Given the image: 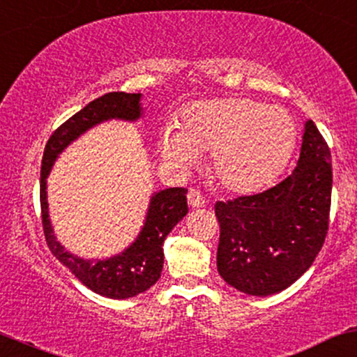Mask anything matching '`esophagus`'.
Here are the masks:
<instances>
[{
	"mask_svg": "<svg viewBox=\"0 0 357 357\" xmlns=\"http://www.w3.org/2000/svg\"><path fill=\"white\" fill-rule=\"evenodd\" d=\"M188 202H189V206L194 207V209H197V207H202L206 204V199L201 196L199 191H196V189H189Z\"/></svg>",
	"mask_w": 357,
	"mask_h": 357,
	"instance_id": "obj_1",
	"label": "esophagus"
}]
</instances>
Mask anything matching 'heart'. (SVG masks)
I'll return each mask as SVG.
<instances>
[{
  "label": "heart",
  "instance_id": "1",
  "mask_svg": "<svg viewBox=\"0 0 357 357\" xmlns=\"http://www.w3.org/2000/svg\"><path fill=\"white\" fill-rule=\"evenodd\" d=\"M181 128L166 126L161 158L189 171L211 153V174L236 194L255 192L282 173L295 146L296 130L285 108L243 97L194 102L181 112Z\"/></svg>",
  "mask_w": 357,
  "mask_h": 357
}]
</instances>
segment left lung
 Wrapping results in <instances>:
<instances>
[{"label":"left lung","instance_id":"1","mask_svg":"<svg viewBox=\"0 0 357 357\" xmlns=\"http://www.w3.org/2000/svg\"><path fill=\"white\" fill-rule=\"evenodd\" d=\"M331 151L311 120L288 178L267 191L215 202L220 225L218 270L252 296L285 290L311 267L328 232Z\"/></svg>","mask_w":357,"mask_h":357}]
</instances>
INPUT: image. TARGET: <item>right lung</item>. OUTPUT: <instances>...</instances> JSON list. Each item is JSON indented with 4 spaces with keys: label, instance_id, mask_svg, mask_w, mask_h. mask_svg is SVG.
Wrapping results in <instances>:
<instances>
[{
    "label": "right lung",
    "instance_id": "1",
    "mask_svg": "<svg viewBox=\"0 0 357 357\" xmlns=\"http://www.w3.org/2000/svg\"><path fill=\"white\" fill-rule=\"evenodd\" d=\"M142 93L110 92L87 103L82 110L70 116L52 133L44 150L40 168V211L49 249L82 285L96 291L97 295L114 300L137 296L151 288L161 277L165 238L188 214V189L169 188L153 192L145 222L137 238L120 254L107 259H82L70 254L54 234L49 219L47 178L59 155L90 128L108 120L138 121L142 119Z\"/></svg>",
    "mask_w": 357,
    "mask_h": 357
}]
</instances>
